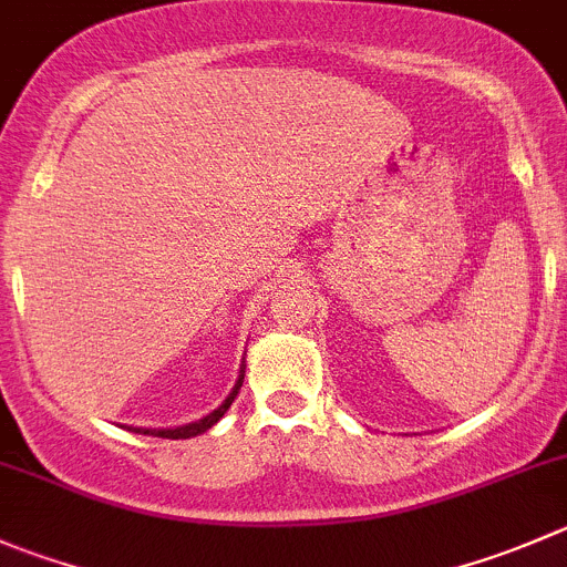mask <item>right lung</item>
Masks as SVG:
<instances>
[{
  "label": "right lung",
  "instance_id": "right-lung-1",
  "mask_svg": "<svg viewBox=\"0 0 567 567\" xmlns=\"http://www.w3.org/2000/svg\"><path fill=\"white\" fill-rule=\"evenodd\" d=\"M240 384H244V371H240L238 382H235L233 393H229L227 399H224V404L218 406V410H213L210 415L199 417V421H194V423H185V426H177V430H144V426H130V432H141V435H152V437H166V441H188V437H196V435H202V432H207V430H210L213 423H218V421H221V417H224V412L229 410V404H233V401H235V395H238Z\"/></svg>",
  "mask_w": 567,
  "mask_h": 567
}]
</instances>
